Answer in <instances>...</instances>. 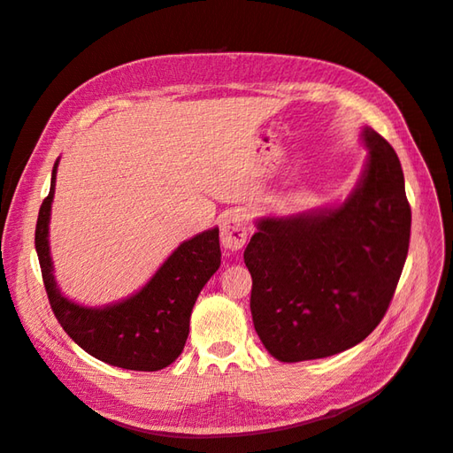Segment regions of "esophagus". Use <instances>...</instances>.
Instances as JSON below:
<instances>
[{
  "mask_svg": "<svg viewBox=\"0 0 453 453\" xmlns=\"http://www.w3.org/2000/svg\"><path fill=\"white\" fill-rule=\"evenodd\" d=\"M250 221L242 211H228L221 219V243L228 251H238L248 240Z\"/></svg>",
  "mask_w": 453,
  "mask_h": 453,
  "instance_id": "esophagus-1",
  "label": "esophagus"
}]
</instances>
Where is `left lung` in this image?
<instances>
[{
    "mask_svg": "<svg viewBox=\"0 0 453 453\" xmlns=\"http://www.w3.org/2000/svg\"><path fill=\"white\" fill-rule=\"evenodd\" d=\"M363 140L366 166L344 203L258 219L243 251L255 331L278 361L331 357L359 344L399 283L412 225L401 160L372 128Z\"/></svg>",
    "mask_w": 453,
    "mask_h": 453,
    "instance_id": "1",
    "label": "left lung"
}]
</instances>
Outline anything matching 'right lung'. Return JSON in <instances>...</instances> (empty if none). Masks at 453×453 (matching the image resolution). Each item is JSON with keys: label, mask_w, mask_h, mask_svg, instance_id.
Returning a JSON list of instances; mask_svg holds the SVG:
<instances>
[{"label": "right lung", "mask_w": 453, "mask_h": 453, "mask_svg": "<svg viewBox=\"0 0 453 453\" xmlns=\"http://www.w3.org/2000/svg\"><path fill=\"white\" fill-rule=\"evenodd\" d=\"M50 193L43 200L35 225V251L50 308L77 346L92 357L127 370L155 372L180 357L188 336L190 311L202 287L221 265L219 228L183 242L140 293L105 308H85L67 300L52 276L49 253Z\"/></svg>", "instance_id": "1"}]
</instances>
